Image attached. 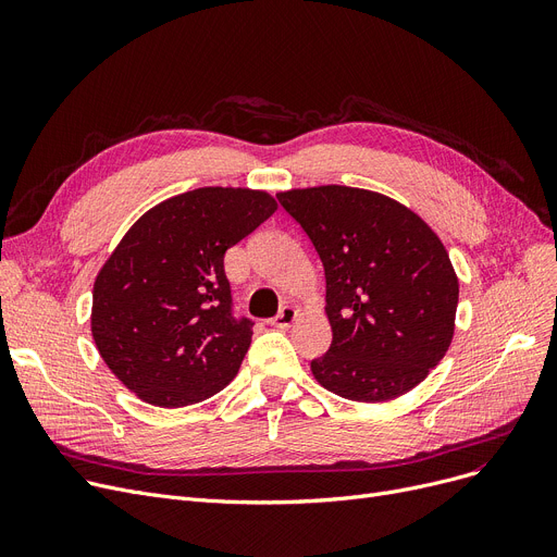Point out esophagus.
I'll use <instances>...</instances> for the list:
<instances>
[{"label":"esophagus","mask_w":557,"mask_h":557,"mask_svg":"<svg viewBox=\"0 0 557 557\" xmlns=\"http://www.w3.org/2000/svg\"><path fill=\"white\" fill-rule=\"evenodd\" d=\"M296 318H298L296 307L286 305V307H282V309H280V313L271 320V325H273V327H277V330H288L290 325H294V320H296Z\"/></svg>","instance_id":"1"}]
</instances>
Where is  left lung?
<instances>
[{"label": "left lung", "mask_w": 557, "mask_h": 557, "mask_svg": "<svg viewBox=\"0 0 557 557\" xmlns=\"http://www.w3.org/2000/svg\"><path fill=\"white\" fill-rule=\"evenodd\" d=\"M325 269L332 345L315 382L355 401L416 388L454 336L458 280L435 232L397 200L325 185L277 194Z\"/></svg>", "instance_id": "left-lung-1"}]
</instances>
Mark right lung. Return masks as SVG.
Wrapping results in <instances>:
<instances>
[{
  "mask_svg": "<svg viewBox=\"0 0 557 557\" xmlns=\"http://www.w3.org/2000/svg\"><path fill=\"white\" fill-rule=\"evenodd\" d=\"M275 210L267 191L200 187L156 205L108 257L95 282L92 336L139 399L189 406L239 372L255 323L234 313L223 257Z\"/></svg>",
  "mask_w": 557,
  "mask_h": 557,
  "instance_id": "1",
  "label": "right lung"
}]
</instances>
